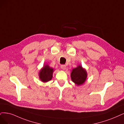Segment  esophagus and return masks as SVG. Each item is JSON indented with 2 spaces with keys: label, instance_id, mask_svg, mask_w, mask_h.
<instances>
[{
  "label": "esophagus",
  "instance_id": "34e87169",
  "mask_svg": "<svg viewBox=\"0 0 124 124\" xmlns=\"http://www.w3.org/2000/svg\"><path fill=\"white\" fill-rule=\"evenodd\" d=\"M61 69H62L63 70H65L66 68V66L65 65H61Z\"/></svg>",
  "mask_w": 124,
  "mask_h": 124
}]
</instances>
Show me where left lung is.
<instances>
[{"instance_id": "obj_1", "label": "left lung", "mask_w": 124, "mask_h": 124, "mask_svg": "<svg viewBox=\"0 0 124 124\" xmlns=\"http://www.w3.org/2000/svg\"><path fill=\"white\" fill-rule=\"evenodd\" d=\"M70 77L72 81L77 86H80L83 85L86 81L87 72L81 65H79L71 70Z\"/></svg>"}]
</instances>
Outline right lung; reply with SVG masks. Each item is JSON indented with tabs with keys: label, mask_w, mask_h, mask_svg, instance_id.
Here are the masks:
<instances>
[{
	"label": "right lung",
	"mask_w": 124,
	"mask_h": 124,
	"mask_svg": "<svg viewBox=\"0 0 124 124\" xmlns=\"http://www.w3.org/2000/svg\"><path fill=\"white\" fill-rule=\"evenodd\" d=\"M54 69L47 64H45L39 72V79L43 83H46L52 79Z\"/></svg>",
	"instance_id": "right-lung-1"
}]
</instances>
